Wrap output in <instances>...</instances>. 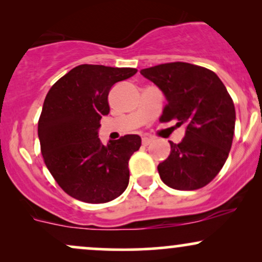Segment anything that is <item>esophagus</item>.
I'll use <instances>...</instances> for the list:
<instances>
[{"label": "esophagus", "instance_id": "1", "mask_svg": "<svg viewBox=\"0 0 262 262\" xmlns=\"http://www.w3.org/2000/svg\"><path fill=\"white\" fill-rule=\"evenodd\" d=\"M151 141H152V139L151 138H149V137H144L143 138V145H149V144H151Z\"/></svg>", "mask_w": 262, "mask_h": 262}]
</instances>
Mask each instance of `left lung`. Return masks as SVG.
<instances>
[{"mask_svg":"<svg viewBox=\"0 0 262 262\" xmlns=\"http://www.w3.org/2000/svg\"><path fill=\"white\" fill-rule=\"evenodd\" d=\"M166 98L161 122L185 123V138L170 141L169 158L158 165L162 182L180 191L202 188L212 181L229 155L235 129V107L213 71L188 62L143 69Z\"/></svg>","mask_w":262,"mask_h":262,"instance_id":"obj_1","label":"left lung"}]
</instances>
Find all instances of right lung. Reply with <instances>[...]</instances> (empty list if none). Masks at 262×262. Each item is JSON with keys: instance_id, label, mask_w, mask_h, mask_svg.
Wrapping results in <instances>:
<instances>
[{"instance_id": "1", "label": "right lung", "mask_w": 262, "mask_h": 262, "mask_svg": "<svg viewBox=\"0 0 262 262\" xmlns=\"http://www.w3.org/2000/svg\"><path fill=\"white\" fill-rule=\"evenodd\" d=\"M137 71L79 65L48 92L38 122L41 155L69 196L86 203H106L128 187V161L139 150L141 138L128 134L103 145L98 130L101 118L110 113L111 89Z\"/></svg>"}]
</instances>
